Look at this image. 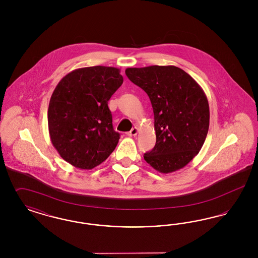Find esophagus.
Segmentation results:
<instances>
[{
	"mask_svg": "<svg viewBox=\"0 0 258 258\" xmlns=\"http://www.w3.org/2000/svg\"><path fill=\"white\" fill-rule=\"evenodd\" d=\"M137 134H138V128H137L136 126H135V127L132 128L131 132L127 133V135H128V136H135V135H137Z\"/></svg>",
	"mask_w": 258,
	"mask_h": 258,
	"instance_id": "1",
	"label": "esophagus"
}]
</instances>
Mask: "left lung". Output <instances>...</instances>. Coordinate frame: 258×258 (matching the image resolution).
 <instances>
[{
	"mask_svg": "<svg viewBox=\"0 0 258 258\" xmlns=\"http://www.w3.org/2000/svg\"><path fill=\"white\" fill-rule=\"evenodd\" d=\"M125 74L146 92L154 111L157 141L144 160L163 174L183 168L199 153L208 134L210 110L204 91L174 66L128 68Z\"/></svg>",
	"mask_w": 258,
	"mask_h": 258,
	"instance_id": "left-lung-1",
	"label": "left lung"
}]
</instances>
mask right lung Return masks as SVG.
<instances>
[{"instance_id":"obj_1","label":"right lung","mask_w":258,"mask_h":258,"mask_svg":"<svg viewBox=\"0 0 258 258\" xmlns=\"http://www.w3.org/2000/svg\"><path fill=\"white\" fill-rule=\"evenodd\" d=\"M120 72L103 66L74 70L61 78L51 96L47 113L51 142L76 168H95L119 142L108 100L123 84Z\"/></svg>"}]
</instances>
